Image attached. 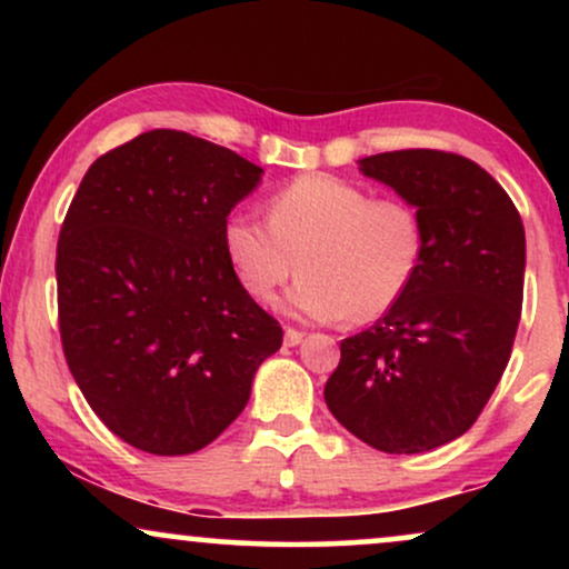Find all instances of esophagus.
<instances>
[{
  "label": "esophagus",
  "mask_w": 569,
  "mask_h": 569,
  "mask_svg": "<svg viewBox=\"0 0 569 569\" xmlns=\"http://www.w3.org/2000/svg\"><path fill=\"white\" fill-rule=\"evenodd\" d=\"M305 339V331H299V329H286V335H283V342L289 345V348H293V345H299Z\"/></svg>",
  "instance_id": "esophagus-1"
}]
</instances>
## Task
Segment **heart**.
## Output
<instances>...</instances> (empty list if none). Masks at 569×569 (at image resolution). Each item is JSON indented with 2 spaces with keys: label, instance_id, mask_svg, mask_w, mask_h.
<instances>
[{
  "label": "heart",
  "instance_id": "heart-1",
  "mask_svg": "<svg viewBox=\"0 0 569 569\" xmlns=\"http://www.w3.org/2000/svg\"><path fill=\"white\" fill-rule=\"evenodd\" d=\"M264 221L230 213L221 248L248 297L272 302L299 272L289 307L312 321L361 326L393 310L426 257V221L403 198H371L329 173L291 179L264 202Z\"/></svg>",
  "mask_w": 569,
  "mask_h": 569
}]
</instances>
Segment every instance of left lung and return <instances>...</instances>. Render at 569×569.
<instances>
[{
    "instance_id": "obj_1",
    "label": "left lung",
    "mask_w": 569,
    "mask_h": 569,
    "mask_svg": "<svg viewBox=\"0 0 569 569\" xmlns=\"http://www.w3.org/2000/svg\"><path fill=\"white\" fill-rule=\"evenodd\" d=\"M426 221L411 289L371 329L342 339L326 407L356 439L417 455L473 426L511 358L525 297V224L485 168L441 149L361 160Z\"/></svg>"
}]
</instances>
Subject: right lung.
<instances>
[{"label": "right lung", "instance_id": "add662e5", "mask_svg": "<svg viewBox=\"0 0 569 569\" xmlns=\"http://www.w3.org/2000/svg\"><path fill=\"white\" fill-rule=\"evenodd\" d=\"M262 179L232 149L149 130L84 173L58 234V329L101 422L149 455L208 447L251 396L283 329L221 248Z\"/></svg>", "mask_w": 569, "mask_h": 569}]
</instances>
